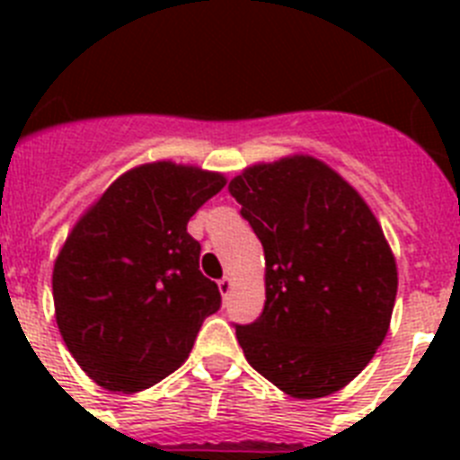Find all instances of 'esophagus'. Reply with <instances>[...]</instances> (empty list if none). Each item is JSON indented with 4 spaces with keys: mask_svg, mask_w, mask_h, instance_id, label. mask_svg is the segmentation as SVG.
<instances>
[{
    "mask_svg": "<svg viewBox=\"0 0 460 460\" xmlns=\"http://www.w3.org/2000/svg\"><path fill=\"white\" fill-rule=\"evenodd\" d=\"M230 290H233V276H223V279L218 280V292H221L223 296H227Z\"/></svg>",
    "mask_w": 460,
    "mask_h": 460,
    "instance_id": "34e87169",
    "label": "esophagus"
}]
</instances>
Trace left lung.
I'll use <instances>...</instances> for the list:
<instances>
[{
    "mask_svg": "<svg viewBox=\"0 0 460 460\" xmlns=\"http://www.w3.org/2000/svg\"><path fill=\"white\" fill-rule=\"evenodd\" d=\"M227 189L265 249V308L234 327L243 357L292 398L339 392L373 359L396 302L376 214L308 154L249 165Z\"/></svg>",
    "mask_w": 460,
    "mask_h": 460,
    "instance_id": "obj_1",
    "label": "left lung"
}]
</instances>
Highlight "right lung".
Listing matches in <instances>:
<instances>
[{"label":"right lung","instance_id":"add662e5","mask_svg":"<svg viewBox=\"0 0 460 460\" xmlns=\"http://www.w3.org/2000/svg\"><path fill=\"white\" fill-rule=\"evenodd\" d=\"M221 172L156 161L117 177L73 226L52 270L59 334L99 387L142 392L177 371L221 306L190 217Z\"/></svg>","mask_w":460,"mask_h":460}]
</instances>
